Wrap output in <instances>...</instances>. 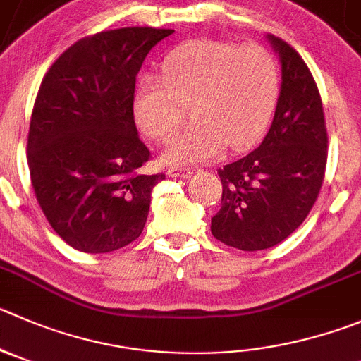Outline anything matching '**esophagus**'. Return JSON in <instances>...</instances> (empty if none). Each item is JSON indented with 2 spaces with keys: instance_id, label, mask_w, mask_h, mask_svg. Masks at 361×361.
<instances>
[{
  "instance_id": "1",
  "label": "esophagus",
  "mask_w": 361,
  "mask_h": 361,
  "mask_svg": "<svg viewBox=\"0 0 361 361\" xmlns=\"http://www.w3.org/2000/svg\"><path fill=\"white\" fill-rule=\"evenodd\" d=\"M190 169H178V167H173V169L167 171V176L169 178H180V180H187V178L192 176Z\"/></svg>"
}]
</instances>
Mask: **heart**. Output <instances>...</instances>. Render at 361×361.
<instances>
[{
  "label": "heart",
  "mask_w": 361,
  "mask_h": 361,
  "mask_svg": "<svg viewBox=\"0 0 361 361\" xmlns=\"http://www.w3.org/2000/svg\"><path fill=\"white\" fill-rule=\"evenodd\" d=\"M164 83H140L133 99L135 121L154 140H167L181 128L185 112L192 130L161 153L167 165L212 160L228 147H251L271 121L279 90L274 59L260 46L196 40L171 53Z\"/></svg>",
  "instance_id": "1"
}]
</instances>
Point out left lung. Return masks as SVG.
<instances>
[{
	"label": "left lung",
	"instance_id": "1",
	"mask_svg": "<svg viewBox=\"0 0 361 361\" xmlns=\"http://www.w3.org/2000/svg\"><path fill=\"white\" fill-rule=\"evenodd\" d=\"M281 63L274 119L260 146L219 169L221 210L212 235L242 251H262L294 233L317 200L328 160V133L317 85L305 60L267 35Z\"/></svg>",
	"mask_w": 361,
	"mask_h": 361
}]
</instances>
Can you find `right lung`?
Wrapping results in <instances>:
<instances>
[{
	"instance_id": "add662e5",
	"label": "right lung",
	"mask_w": 361,
	"mask_h": 361,
	"mask_svg": "<svg viewBox=\"0 0 361 361\" xmlns=\"http://www.w3.org/2000/svg\"><path fill=\"white\" fill-rule=\"evenodd\" d=\"M174 30L121 28L78 40L40 83L28 133V167L44 215L66 244L99 255L146 226L149 149L133 121L135 80L147 53Z\"/></svg>"
}]
</instances>
